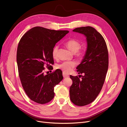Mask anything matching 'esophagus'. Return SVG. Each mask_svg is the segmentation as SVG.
Returning a JSON list of instances; mask_svg holds the SVG:
<instances>
[{
	"label": "esophagus",
	"instance_id": "34e87169",
	"mask_svg": "<svg viewBox=\"0 0 127 127\" xmlns=\"http://www.w3.org/2000/svg\"><path fill=\"white\" fill-rule=\"evenodd\" d=\"M63 76L64 78H66V77H69V74L68 73H65V72H63Z\"/></svg>",
	"mask_w": 127,
	"mask_h": 127
}]
</instances>
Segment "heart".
<instances>
[{"label":"heart","mask_w":127,"mask_h":127,"mask_svg":"<svg viewBox=\"0 0 127 127\" xmlns=\"http://www.w3.org/2000/svg\"><path fill=\"white\" fill-rule=\"evenodd\" d=\"M65 45L68 49L72 53L74 54L75 56L78 58H82L84 57L85 50L83 48H80V43L77 40L71 39L67 41L65 43ZM58 46L55 45L52 50V55L54 59L57 57ZM76 65V63L74 61H64L61 64L57 65V68L59 69L64 72H68L70 71Z\"/></svg>","instance_id":"b5f03b06"}]
</instances>
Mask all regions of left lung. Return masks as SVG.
Instances as JSON below:
<instances>
[{
  "label": "left lung",
  "instance_id": "8db88e82",
  "mask_svg": "<svg viewBox=\"0 0 127 127\" xmlns=\"http://www.w3.org/2000/svg\"><path fill=\"white\" fill-rule=\"evenodd\" d=\"M73 31L85 35L87 42L85 55L76 68L78 74L84 75L81 79L70 76L73 82L69 90L70 100L81 106L93 102L100 92L108 69V54L104 38L95 28L83 27Z\"/></svg>",
  "mask_w": 127,
  "mask_h": 127
}]
</instances>
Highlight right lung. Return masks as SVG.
<instances>
[{"label":"right lung","mask_w":127,"mask_h":127,"mask_svg":"<svg viewBox=\"0 0 127 127\" xmlns=\"http://www.w3.org/2000/svg\"><path fill=\"white\" fill-rule=\"evenodd\" d=\"M68 32L35 27L21 39L16 53L19 75L25 93L32 100L45 104L54 98V87L63 78L62 72L57 69L46 75L44 70L45 67L53 69L52 49Z\"/></svg>","instance_id":"right-lung-1"}]
</instances>
